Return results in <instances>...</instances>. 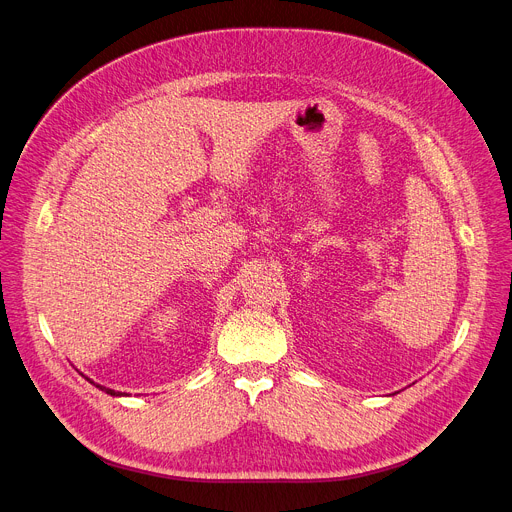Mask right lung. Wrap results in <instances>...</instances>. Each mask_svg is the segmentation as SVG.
Returning a JSON list of instances; mask_svg holds the SVG:
<instances>
[{
  "label": "right lung",
  "mask_w": 512,
  "mask_h": 512,
  "mask_svg": "<svg viewBox=\"0 0 512 512\" xmlns=\"http://www.w3.org/2000/svg\"><path fill=\"white\" fill-rule=\"evenodd\" d=\"M100 390H104L106 394H110V396H122V392H114V390H110V388H104V386H100V384H96Z\"/></svg>",
  "instance_id": "right-lung-1"
}]
</instances>
